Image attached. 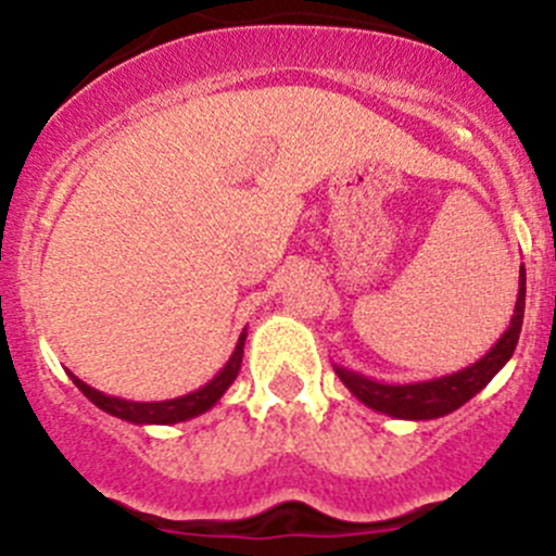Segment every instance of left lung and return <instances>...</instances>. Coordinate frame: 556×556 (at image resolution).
<instances>
[{
	"mask_svg": "<svg viewBox=\"0 0 556 556\" xmlns=\"http://www.w3.org/2000/svg\"><path fill=\"white\" fill-rule=\"evenodd\" d=\"M525 293L527 274L525 266H521L519 295H516L510 326L505 328L503 337L497 339V344H494L483 358L465 366V369L454 371V375L432 377V380L421 382H382L371 380V377L339 364H333V371H337L339 380L344 382V388H348L358 402L377 409V413H386L391 415V418H402V421H432V418H443V415L454 413L462 404L470 402L478 391H483V388L489 386V380H492V377L510 361L516 342H519L521 323H525Z\"/></svg>",
	"mask_w": 556,
	"mask_h": 556,
	"instance_id": "8db88e82",
	"label": "left lung"
}]
</instances>
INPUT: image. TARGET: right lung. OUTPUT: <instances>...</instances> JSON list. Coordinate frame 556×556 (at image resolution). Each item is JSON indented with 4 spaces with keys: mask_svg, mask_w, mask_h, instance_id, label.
<instances>
[{
    "mask_svg": "<svg viewBox=\"0 0 556 556\" xmlns=\"http://www.w3.org/2000/svg\"><path fill=\"white\" fill-rule=\"evenodd\" d=\"M244 342H247V328L241 331L239 342H236L233 355L228 358V364L206 382L201 386L198 391L185 393V396H176V399H165V402H129V399H118V396H108V393L97 391V388L86 386L84 380L70 371V380L78 386V391L89 399L91 404H97L100 409H105L108 415H116L122 421L129 424H160V427H168V424H181V421H190L195 415L206 413L212 409L214 404L223 399V393L233 386L236 375L241 369V358H244Z\"/></svg>",
    "mask_w": 556,
    "mask_h": 556,
    "instance_id": "obj_1",
    "label": "right lung"
}]
</instances>
